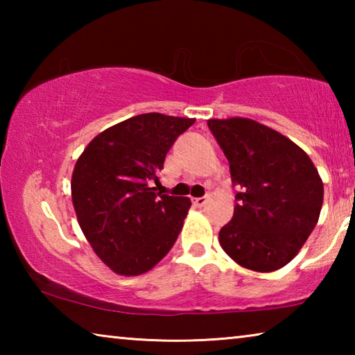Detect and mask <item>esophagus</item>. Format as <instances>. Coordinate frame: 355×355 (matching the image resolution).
<instances>
[{
    "label": "esophagus",
    "instance_id": "obj_1",
    "mask_svg": "<svg viewBox=\"0 0 355 355\" xmlns=\"http://www.w3.org/2000/svg\"><path fill=\"white\" fill-rule=\"evenodd\" d=\"M207 202H208V197H196L194 205L196 207H205Z\"/></svg>",
    "mask_w": 355,
    "mask_h": 355
}]
</instances>
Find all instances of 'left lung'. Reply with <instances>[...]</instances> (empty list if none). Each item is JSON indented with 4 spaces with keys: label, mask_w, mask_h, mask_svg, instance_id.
<instances>
[{
    "label": "left lung",
    "mask_w": 355,
    "mask_h": 355,
    "mask_svg": "<svg viewBox=\"0 0 355 355\" xmlns=\"http://www.w3.org/2000/svg\"><path fill=\"white\" fill-rule=\"evenodd\" d=\"M208 128L238 186L232 220L220 228L225 254L257 272L290 263L320 218L324 186L309 155L250 119H211Z\"/></svg>",
    "instance_id": "1"
}]
</instances>
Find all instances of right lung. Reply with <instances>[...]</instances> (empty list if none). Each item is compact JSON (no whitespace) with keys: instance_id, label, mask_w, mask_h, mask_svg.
<instances>
[{"instance_id":"add662e5","label":"right lung","mask_w":355,"mask_h":355,"mask_svg":"<svg viewBox=\"0 0 355 355\" xmlns=\"http://www.w3.org/2000/svg\"><path fill=\"white\" fill-rule=\"evenodd\" d=\"M194 119L147 112L95 136L71 175L78 222L95 254L120 275L152 269L172 249L191 200L150 188L172 144Z\"/></svg>"}]
</instances>
